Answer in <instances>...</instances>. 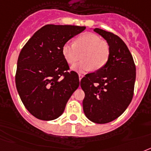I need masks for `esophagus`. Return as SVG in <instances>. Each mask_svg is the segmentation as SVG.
<instances>
[{
  "instance_id": "obj_1",
  "label": "esophagus",
  "mask_w": 151,
  "mask_h": 151,
  "mask_svg": "<svg viewBox=\"0 0 151 151\" xmlns=\"http://www.w3.org/2000/svg\"><path fill=\"white\" fill-rule=\"evenodd\" d=\"M83 74H79V80H80V81H81V79H82V78H83Z\"/></svg>"
}]
</instances>
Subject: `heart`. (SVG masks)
I'll return each instance as SVG.
<instances>
[{
  "label": "heart",
  "mask_w": 151,
  "mask_h": 151,
  "mask_svg": "<svg viewBox=\"0 0 151 151\" xmlns=\"http://www.w3.org/2000/svg\"><path fill=\"white\" fill-rule=\"evenodd\" d=\"M81 53L82 61L74 65L72 69L79 72L98 70L108 62L111 48L108 42L93 32L81 34L74 42H67L63 45L62 55L69 65L79 59Z\"/></svg>",
  "instance_id": "heart-1"
}]
</instances>
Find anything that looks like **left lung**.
Returning a JSON list of instances; mask_svg holds the SVG:
<instances>
[{"label":"left lung","mask_w":151,"mask_h":151,"mask_svg":"<svg viewBox=\"0 0 151 151\" xmlns=\"http://www.w3.org/2000/svg\"><path fill=\"white\" fill-rule=\"evenodd\" d=\"M93 30L109 43L111 53L103 68L81 79V86L85 93L83 108L90 121L105 124L119 117L132 102L136 68L121 38L101 29Z\"/></svg>","instance_id":"8db88e82"}]
</instances>
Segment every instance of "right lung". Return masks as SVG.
<instances>
[{"mask_svg": "<svg viewBox=\"0 0 151 151\" xmlns=\"http://www.w3.org/2000/svg\"><path fill=\"white\" fill-rule=\"evenodd\" d=\"M85 27L48 24L39 29L19 55L15 81L23 105L33 116L49 121L64 112L67 102L78 88V74L68 71L63 45Z\"/></svg>", "mask_w": 151, "mask_h": 151, "instance_id": "right-lung-1", "label": "right lung"}]
</instances>
